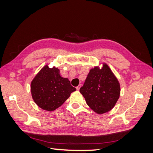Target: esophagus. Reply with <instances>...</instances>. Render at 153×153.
<instances>
[{"label": "esophagus", "instance_id": "34e87169", "mask_svg": "<svg viewBox=\"0 0 153 153\" xmlns=\"http://www.w3.org/2000/svg\"><path fill=\"white\" fill-rule=\"evenodd\" d=\"M80 87H81V85H78L76 88V90L77 91H79V89H80Z\"/></svg>", "mask_w": 153, "mask_h": 153}]
</instances>
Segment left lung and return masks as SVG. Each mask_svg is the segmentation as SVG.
<instances>
[{"instance_id": "obj_1", "label": "left lung", "mask_w": 153, "mask_h": 153, "mask_svg": "<svg viewBox=\"0 0 153 153\" xmlns=\"http://www.w3.org/2000/svg\"><path fill=\"white\" fill-rule=\"evenodd\" d=\"M120 91L117 79L106 64L101 69H91L80 89L88 106L98 114L107 112L114 107Z\"/></svg>"}]
</instances>
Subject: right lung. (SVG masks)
Returning <instances> with one entry per match:
<instances>
[{"label":"right lung","instance_id":"obj_1","mask_svg":"<svg viewBox=\"0 0 153 153\" xmlns=\"http://www.w3.org/2000/svg\"><path fill=\"white\" fill-rule=\"evenodd\" d=\"M31 94L41 108L53 111L61 106L76 91L68 78L62 77L59 69L44 66L31 82Z\"/></svg>","mask_w":153,"mask_h":153}]
</instances>
